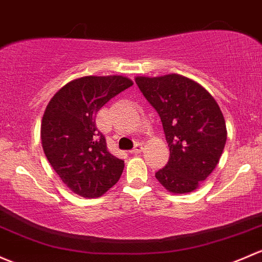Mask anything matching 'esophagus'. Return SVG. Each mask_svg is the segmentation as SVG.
Returning a JSON list of instances; mask_svg holds the SVG:
<instances>
[{"instance_id":"obj_1","label":"esophagus","mask_w":262,"mask_h":262,"mask_svg":"<svg viewBox=\"0 0 262 262\" xmlns=\"http://www.w3.org/2000/svg\"><path fill=\"white\" fill-rule=\"evenodd\" d=\"M142 149H143L142 144H140V143H137V144L134 145L133 149L130 150V153H132V154H138V153L142 152Z\"/></svg>"}]
</instances>
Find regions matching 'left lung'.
I'll return each mask as SVG.
<instances>
[{
	"label": "left lung",
	"instance_id": "8db88e82",
	"mask_svg": "<svg viewBox=\"0 0 262 262\" xmlns=\"http://www.w3.org/2000/svg\"><path fill=\"white\" fill-rule=\"evenodd\" d=\"M156 109L169 147V159L156 178L172 193H188L211 174L227 139L219 104L200 84L177 74L136 78Z\"/></svg>",
	"mask_w": 262,
	"mask_h": 262
}]
</instances>
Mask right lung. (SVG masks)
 <instances>
[{
	"mask_svg": "<svg viewBox=\"0 0 262 262\" xmlns=\"http://www.w3.org/2000/svg\"><path fill=\"white\" fill-rule=\"evenodd\" d=\"M132 85L119 75L84 76L68 82L46 106L41 124L43 152L74 193L100 197L119 181L124 161L108 150L95 117L104 104Z\"/></svg>",
	"mask_w": 262,
	"mask_h": 262,
	"instance_id": "obj_1",
	"label": "right lung"
}]
</instances>
